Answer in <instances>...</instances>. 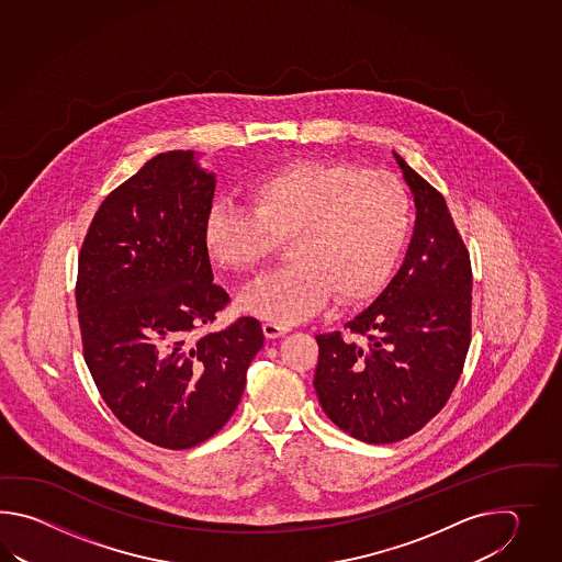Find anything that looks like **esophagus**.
<instances>
[{"label": "esophagus", "mask_w": 562, "mask_h": 562, "mask_svg": "<svg viewBox=\"0 0 562 562\" xmlns=\"http://www.w3.org/2000/svg\"><path fill=\"white\" fill-rule=\"evenodd\" d=\"M289 331L286 325H279V323L265 322L263 334L267 339H277L281 335H285Z\"/></svg>", "instance_id": "1"}]
</instances>
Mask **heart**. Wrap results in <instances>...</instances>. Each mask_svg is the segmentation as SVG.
<instances>
[{
	"mask_svg": "<svg viewBox=\"0 0 562 562\" xmlns=\"http://www.w3.org/2000/svg\"><path fill=\"white\" fill-rule=\"evenodd\" d=\"M251 209L215 203L203 240L213 263L251 273L285 240V269L265 277L237 307L289 325L319 313L334 295L351 305L375 295L392 273L412 227L402 180L339 160H299L247 189Z\"/></svg>",
	"mask_w": 562,
	"mask_h": 562,
	"instance_id": "obj_1",
	"label": "heart"
}]
</instances>
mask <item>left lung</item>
Returning a JSON list of instances; mask_svg holds the SVG:
<instances>
[{"instance_id":"8db88e82","label":"left lung","mask_w":562,"mask_h":562,"mask_svg":"<svg viewBox=\"0 0 562 562\" xmlns=\"http://www.w3.org/2000/svg\"><path fill=\"white\" fill-rule=\"evenodd\" d=\"M414 194L406 259L368 310L315 335L313 385L337 428L368 443L404 440L448 402L470 346L472 269L442 194L395 155Z\"/></svg>"}]
</instances>
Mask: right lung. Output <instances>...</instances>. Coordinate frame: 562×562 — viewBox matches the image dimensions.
I'll use <instances>...</instances> for the list:
<instances>
[{
    "mask_svg": "<svg viewBox=\"0 0 562 562\" xmlns=\"http://www.w3.org/2000/svg\"><path fill=\"white\" fill-rule=\"evenodd\" d=\"M215 187L194 150L156 155L100 204L78 261L76 305L95 387L128 430L168 450L227 424L265 341L255 317L196 335L228 303L203 240Z\"/></svg>",
    "mask_w": 562,
    "mask_h": 562,
    "instance_id": "add662e5",
    "label": "right lung"
}]
</instances>
